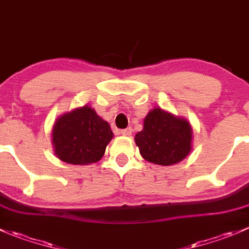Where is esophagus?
I'll return each instance as SVG.
<instances>
[{"label": "esophagus", "instance_id": "1", "mask_svg": "<svg viewBox=\"0 0 249 249\" xmlns=\"http://www.w3.org/2000/svg\"><path fill=\"white\" fill-rule=\"evenodd\" d=\"M120 134L124 135V136H130V135L132 134V129L131 127H127V129L122 130V131H120Z\"/></svg>", "mask_w": 249, "mask_h": 249}]
</instances>
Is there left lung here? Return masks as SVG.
I'll use <instances>...</instances> for the list:
<instances>
[{"label":"left lung","instance_id":"8db88e82","mask_svg":"<svg viewBox=\"0 0 249 249\" xmlns=\"http://www.w3.org/2000/svg\"><path fill=\"white\" fill-rule=\"evenodd\" d=\"M192 139V126L187 120L155 108L144 118L143 130L137 132L135 142L145 160L169 166L189 154Z\"/></svg>","mask_w":249,"mask_h":249}]
</instances>
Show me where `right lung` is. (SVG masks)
<instances>
[{"label":"right lung","instance_id":"add662e5","mask_svg":"<svg viewBox=\"0 0 249 249\" xmlns=\"http://www.w3.org/2000/svg\"><path fill=\"white\" fill-rule=\"evenodd\" d=\"M112 139L108 123L88 106L61 115L53 127L55 154L67 164L87 165L99 161Z\"/></svg>","mask_w":249,"mask_h":249}]
</instances>
